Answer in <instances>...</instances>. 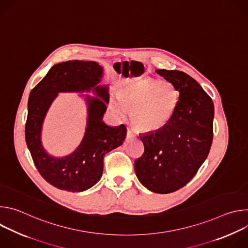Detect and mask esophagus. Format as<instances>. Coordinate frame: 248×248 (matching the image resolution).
Wrapping results in <instances>:
<instances>
[{
	"mask_svg": "<svg viewBox=\"0 0 248 248\" xmlns=\"http://www.w3.org/2000/svg\"><path fill=\"white\" fill-rule=\"evenodd\" d=\"M126 136H127V138H130V137H132V136H133V130H132L131 128H129V127H127V130H126Z\"/></svg>",
	"mask_w": 248,
	"mask_h": 248,
	"instance_id": "esophagus-1",
	"label": "esophagus"
}]
</instances>
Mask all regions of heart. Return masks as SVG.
I'll use <instances>...</instances> for the list:
<instances>
[{"label":"heart","mask_w":248,"mask_h":248,"mask_svg":"<svg viewBox=\"0 0 248 248\" xmlns=\"http://www.w3.org/2000/svg\"><path fill=\"white\" fill-rule=\"evenodd\" d=\"M178 91L167 81L144 78L124 83L111 101L117 114L130 111V121L140 131L149 132L163 128L172 118L178 105Z\"/></svg>","instance_id":"b5f03b06"}]
</instances>
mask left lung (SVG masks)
Wrapping results in <instances>:
<instances>
[{
  "mask_svg": "<svg viewBox=\"0 0 248 248\" xmlns=\"http://www.w3.org/2000/svg\"><path fill=\"white\" fill-rule=\"evenodd\" d=\"M156 73L179 93L170 121L139 135L144 153L134 162L138 181L156 193H170L189 183L206 160L213 140L214 104L200 84L180 70Z\"/></svg>",
  "mask_w": 248,
  "mask_h": 248,
  "instance_id": "8db88e82",
  "label": "left lung"
}]
</instances>
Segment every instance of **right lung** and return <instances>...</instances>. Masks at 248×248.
Returning <instances> with one entry per match:
<instances>
[{
  "instance_id": "1",
  "label": "right lung",
  "mask_w": 248,
  "mask_h": 248,
  "mask_svg": "<svg viewBox=\"0 0 248 248\" xmlns=\"http://www.w3.org/2000/svg\"><path fill=\"white\" fill-rule=\"evenodd\" d=\"M103 75V67L96 62L67 61L53 65L29 94L26 144L43 179L59 189L81 192L95 186L103 173L105 155L125 139V125L110 126L103 122L110 98L108 85L99 84ZM91 91L96 96L82 94L88 106V124L81 144L67 156L50 155L43 147L41 133L52 101L61 92Z\"/></svg>"
}]
</instances>
